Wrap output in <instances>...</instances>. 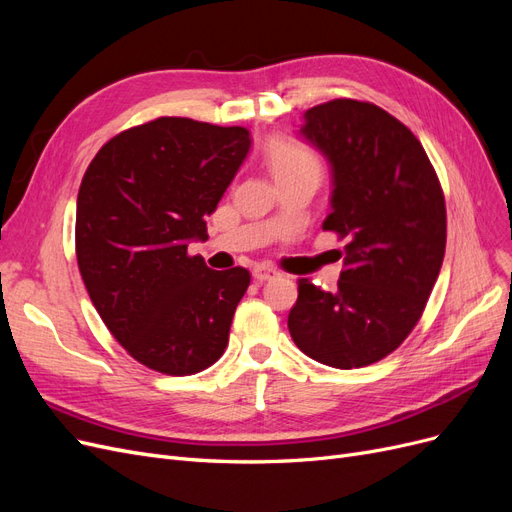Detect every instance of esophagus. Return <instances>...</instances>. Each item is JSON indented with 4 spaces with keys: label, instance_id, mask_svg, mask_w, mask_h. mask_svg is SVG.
<instances>
[{
    "label": "esophagus",
    "instance_id": "esophagus-1",
    "mask_svg": "<svg viewBox=\"0 0 512 512\" xmlns=\"http://www.w3.org/2000/svg\"><path fill=\"white\" fill-rule=\"evenodd\" d=\"M252 275H254V280L256 282H269V280H273V277H277L280 273H277L273 267H267V265H260V267H256L254 271H252Z\"/></svg>",
    "mask_w": 512,
    "mask_h": 512
}]
</instances>
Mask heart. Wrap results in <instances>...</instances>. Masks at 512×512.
<instances>
[{
	"label": "heart",
	"mask_w": 512,
	"mask_h": 512,
	"mask_svg": "<svg viewBox=\"0 0 512 512\" xmlns=\"http://www.w3.org/2000/svg\"><path fill=\"white\" fill-rule=\"evenodd\" d=\"M269 162L275 177L292 175H320V160L316 153L299 143H277L269 151Z\"/></svg>",
	"instance_id": "heart-1"
}]
</instances>
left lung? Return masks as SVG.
<instances>
[{
	"label": "left lung",
	"instance_id": "8db88e82",
	"mask_svg": "<svg viewBox=\"0 0 512 512\" xmlns=\"http://www.w3.org/2000/svg\"><path fill=\"white\" fill-rule=\"evenodd\" d=\"M303 117L301 134L333 170L322 230L346 245L335 292L301 277L288 331L309 359L365 367L423 316L446 250L442 185L418 138L376 104L339 98Z\"/></svg>",
	"mask_w": 512,
	"mask_h": 512
}]
</instances>
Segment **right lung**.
Instances as JSON below:
<instances>
[{
  "mask_svg": "<svg viewBox=\"0 0 512 512\" xmlns=\"http://www.w3.org/2000/svg\"><path fill=\"white\" fill-rule=\"evenodd\" d=\"M250 132L188 117L123 130L87 166L76 260L106 329L145 367L190 376L220 359L250 271L190 256L250 151Z\"/></svg>",
  "mask_w": 512,
  "mask_h": 512,
  "instance_id": "right-lung-1",
  "label": "right lung"
}]
</instances>
